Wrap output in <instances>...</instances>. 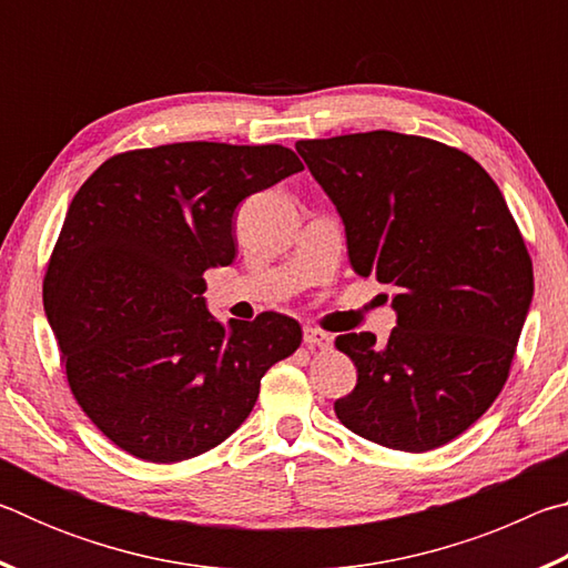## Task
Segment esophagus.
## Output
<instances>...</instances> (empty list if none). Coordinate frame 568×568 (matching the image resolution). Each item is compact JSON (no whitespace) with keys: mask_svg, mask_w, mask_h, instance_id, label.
Segmentation results:
<instances>
[{"mask_svg":"<svg viewBox=\"0 0 568 568\" xmlns=\"http://www.w3.org/2000/svg\"><path fill=\"white\" fill-rule=\"evenodd\" d=\"M303 343L307 345V348H331L333 338L328 333H323L318 328H305L303 331Z\"/></svg>","mask_w":568,"mask_h":568,"instance_id":"1","label":"esophagus"}]
</instances>
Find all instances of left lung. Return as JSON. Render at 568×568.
<instances>
[{
    "instance_id": "obj_1",
    "label": "left lung",
    "mask_w": 568,
    "mask_h": 568,
    "mask_svg": "<svg viewBox=\"0 0 568 568\" xmlns=\"http://www.w3.org/2000/svg\"><path fill=\"white\" fill-rule=\"evenodd\" d=\"M345 225L353 271L393 287L398 321L335 338L358 383L335 400L353 434L423 454L491 408L534 297V267L506 200L478 162L388 130L295 142Z\"/></svg>"
}]
</instances>
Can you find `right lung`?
Wrapping results in <instances>:
<instances>
[{"label": "right lung", "mask_w": 568, "mask_h": 568, "mask_svg": "<svg viewBox=\"0 0 568 568\" xmlns=\"http://www.w3.org/2000/svg\"><path fill=\"white\" fill-rule=\"evenodd\" d=\"M301 170L283 145L175 142L104 160L77 190L44 311L74 400L114 446L152 464L205 454L297 351L287 315L215 321L203 275L235 261V207Z\"/></svg>", "instance_id": "right-lung-1"}]
</instances>
